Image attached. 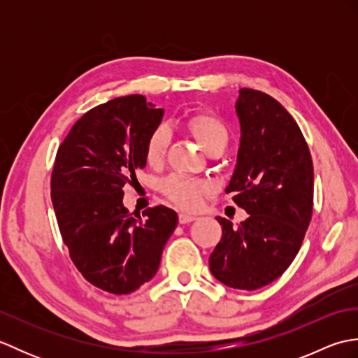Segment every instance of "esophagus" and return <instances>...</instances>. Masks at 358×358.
Returning a JSON list of instances; mask_svg holds the SVG:
<instances>
[{
	"mask_svg": "<svg viewBox=\"0 0 358 358\" xmlns=\"http://www.w3.org/2000/svg\"><path fill=\"white\" fill-rule=\"evenodd\" d=\"M195 218H196V217L192 215V214H185V212H181V214L178 215V222H180L181 224H186V223L194 222Z\"/></svg>",
	"mask_w": 358,
	"mask_h": 358,
	"instance_id": "obj_1",
	"label": "esophagus"
}]
</instances>
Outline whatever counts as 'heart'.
<instances>
[{
	"instance_id": "heart-1",
	"label": "heart",
	"mask_w": 358,
	"mask_h": 358,
	"mask_svg": "<svg viewBox=\"0 0 358 358\" xmlns=\"http://www.w3.org/2000/svg\"><path fill=\"white\" fill-rule=\"evenodd\" d=\"M185 126L206 152L215 146L226 148L227 140H229V131H227L226 124L215 113L208 110L189 113L185 117ZM167 143H169V134L164 127H157L149 135L146 149H144V155H146L149 164L155 166L162 163L167 149ZM162 191L167 199L178 204L180 208L194 209L199 206L201 195L208 191V186L201 181L172 175V177L163 181Z\"/></svg>"
}]
</instances>
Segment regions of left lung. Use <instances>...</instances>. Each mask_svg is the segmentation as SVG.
I'll use <instances>...</instances> for the list:
<instances>
[{
  "mask_svg": "<svg viewBox=\"0 0 358 358\" xmlns=\"http://www.w3.org/2000/svg\"><path fill=\"white\" fill-rule=\"evenodd\" d=\"M235 112L241 136L226 194L249 217L238 226L217 217L223 235L209 268L223 285L254 291L299 254L313 215L314 167L299 124L272 96L240 89Z\"/></svg>",
  "mask_w": 358,
  "mask_h": 358,
  "instance_id": "obj_1",
  "label": "left lung"
}]
</instances>
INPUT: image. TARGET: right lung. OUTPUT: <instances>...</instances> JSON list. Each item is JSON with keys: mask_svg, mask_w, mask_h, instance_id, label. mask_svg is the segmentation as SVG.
I'll list each match as a JSON object with an SVG mask.
<instances>
[{"mask_svg": "<svg viewBox=\"0 0 358 358\" xmlns=\"http://www.w3.org/2000/svg\"><path fill=\"white\" fill-rule=\"evenodd\" d=\"M163 115L143 95L113 98L86 112L57 152L50 195L59 232L83 277L106 292L131 294L154 277L178 223L166 206L141 218L123 204Z\"/></svg>", "mask_w": 358, "mask_h": 358, "instance_id": "add662e5", "label": "right lung"}]
</instances>
